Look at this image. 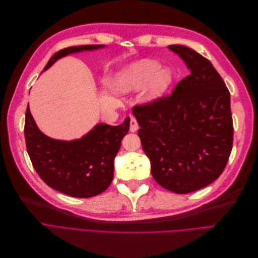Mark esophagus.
<instances>
[{
  "label": "esophagus",
  "mask_w": 258,
  "mask_h": 258,
  "mask_svg": "<svg viewBox=\"0 0 258 258\" xmlns=\"http://www.w3.org/2000/svg\"><path fill=\"white\" fill-rule=\"evenodd\" d=\"M139 128H140V126L138 124L137 118L134 117V116H131L130 117V131L131 132H136V131L139 130Z\"/></svg>",
  "instance_id": "obj_1"
}]
</instances>
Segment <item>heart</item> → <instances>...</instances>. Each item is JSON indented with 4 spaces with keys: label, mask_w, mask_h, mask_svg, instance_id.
<instances>
[{
    "label": "heart",
    "mask_w": 258,
    "mask_h": 258,
    "mask_svg": "<svg viewBox=\"0 0 258 258\" xmlns=\"http://www.w3.org/2000/svg\"><path fill=\"white\" fill-rule=\"evenodd\" d=\"M172 82V73L167 68H159L154 60L143 59L131 65L122 72L116 81V87L120 91H131L144 88L151 100L163 95Z\"/></svg>",
    "instance_id": "obj_1"
}]
</instances>
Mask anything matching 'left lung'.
<instances>
[{
  "instance_id": "left-lung-1",
  "label": "left lung",
  "mask_w": 258,
  "mask_h": 258,
  "mask_svg": "<svg viewBox=\"0 0 258 258\" xmlns=\"http://www.w3.org/2000/svg\"><path fill=\"white\" fill-rule=\"evenodd\" d=\"M168 48L190 75L171 94L136 105L132 112L153 178L186 194L210 185L226 168L233 145L230 92L209 59L186 46Z\"/></svg>"
}]
</instances>
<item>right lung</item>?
<instances>
[{
  "label": "right lung",
  "instance_id": "right-lung-1",
  "mask_svg": "<svg viewBox=\"0 0 258 258\" xmlns=\"http://www.w3.org/2000/svg\"><path fill=\"white\" fill-rule=\"evenodd\" d=\"M102 45L64 48L54 53L44 70L73 52L93 50ZM130 118L118 126L96 125L80 140L64 142L48 138L36 127L29 106L25 114V142L36 173L50 188L79 199L104 192L113 178V161L129 130Z\"/></svg>",
  "mask_w": 258,
  "mask_h": 258
}]
</instances>
